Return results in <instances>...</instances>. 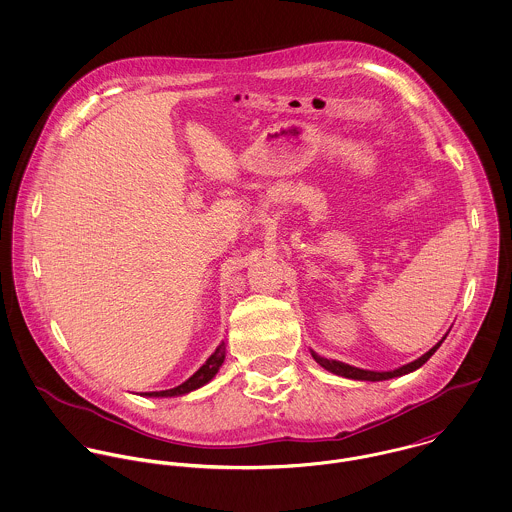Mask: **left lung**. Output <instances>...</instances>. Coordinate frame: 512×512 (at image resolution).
I'll list each match as a JSON object with an SVG mask.
<instances>
[{
	"instance_id": "8db88e82",
	"label": "left lung",
	"mask_w": 512,
	"mask_h": 512,
	"mask_svg": "<svg viewBox=\"0 0 512 512\" xmlns=\"http://www.w3.org/2000/svg\"><path fill=\"white\" fill-rule=\"evenodd\" d=\"M444 340H446V338H442V341ZM442 341H438L430 351H426V353H424L422 357H418L416 361H412V363H408V365H402V367H398L395 371H365V369H359V367H351V365H347V363H341V361L324 359V357H320V355L314 353V351H312V357H314L316 363H320L324 369H328V371L334 373V375L345 377V379H355V381H387V379L402 377V375L412 373V371H416L418 367H422V365L436 353V349L442 345Z\"/></svg>"
}]
</instances>
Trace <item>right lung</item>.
<instances>
[{"instance_id": "1", "label": "right lung", "mask_w": 512, "mask_h": 512, "mask_svg": "<svg viewBox=\"0 0 512 512\" xmlns=\"http://www.w3.org/2000/svg\"><path fill=\"white\" fill-rule=\"evenodd\" d=\"M224 359H226V343L222 341V343L216 347V351L208 357V361H206L188 381H184L182 385H178V387H174V389H169V391L145 393L143 397H180V395H186V393H190V391H196V389L204 387L208 381H212V379L216 377V373L220 371Z\"/></svg>"}]
</instances>
